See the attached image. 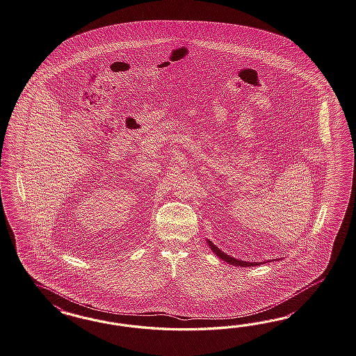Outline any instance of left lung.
Wrapping results in <instances>:
<instances>
[{"mask_svg": "<svg viewBox=\"0 0 356 356\" xmlns=\"http://www.w3.org/2000/svg\"><path fill=\"white\" fill-rule=\"evenodd\" d=\"M207 244H209V248L213 251V253H216L217 256H218L221 260L225 261V262L230 264V265H234V266H242V268H248V266H256V265H261V264H264V262H248V261L238 260V259H234V257H232V256L226 254L225 252L218 250L216 245H215L213 243L211 242V241H207Z\"/></svg>", "mask_w": 356, "mask_h": 356, "instance_id": "left-lung-1", "label": "left lung"}]
</instances>
